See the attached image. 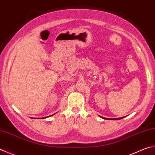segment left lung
<instances>
[{
	"instance_id": "left-lung-1",
	"label": "left lung",
	"mask_w": 155,
	"mask_h": 155,
	"mask_svg": "<svg viewBox=\"0 0 155 155\" xmlns=\"http://www.w3.org/2000/svg\"><path fill=\"white\" fill-rule=\"evenodd\" d=\"M102 118H103V119H106V118H104V117H102ZM123 119V117L117 118V119H112V120H119V119Z\"/></svg>"
}]
</instances>
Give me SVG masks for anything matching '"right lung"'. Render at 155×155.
Here are the masks:
<instances>
[{
  "label": "right lung",
  "mask_w": 155,
  "mask_h": 155,
  "mask_svg": "<svg viewBox=\"0 0 155 155\" xmlns=\"http://www.w3.org/2000/svg\"><path fill=\"white\" fill-rule=\"evenodd\" d=\"M52 115H53V114H52ZM49 117H50V116H49ZM47 117H43V118H41V119H46Z\"/></svg>",
  "instance_id": "add662e5"
}]
</instances>
